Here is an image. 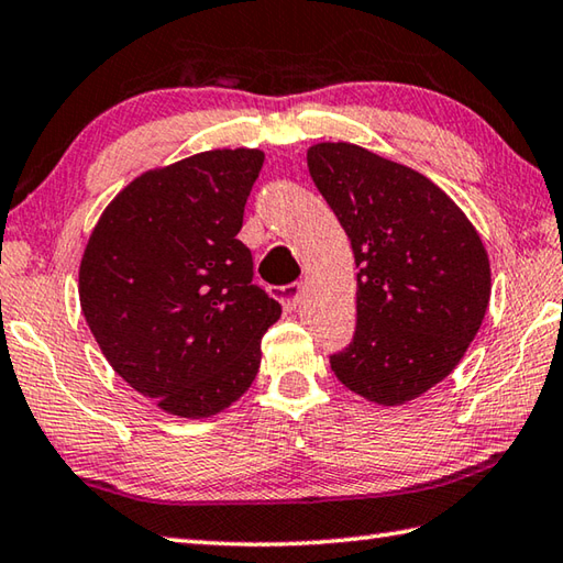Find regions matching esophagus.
I'll list each match as a JSON object with an SVG mask.
<instances>
[{"label": "esophagus", "instance_id": "obj_1", "mask_svg": "<svg viewBox=\"0 0 563 563\" xmlns=\"http://www.w3.org/2000/svg\"><path fill=\"white\" fill-rule=\"evenodd\" d=\"M275 297H278L283 310H297V305H300V297H302V285L300 283H290V285H283V288L275 290Z\"/></svg>", "mask_w": 563, "mask_h": 563}]
</instances>
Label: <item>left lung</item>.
<instances>
[{
  "mask_svg": "<svg viewBox=\"0 0 563 563\" xmlns=\"http://www.w3.org/2000/svg\"><path fill=\"white\" fill-rule=\"evenodd\" d=\"M317 190L356 258V334L332 356L351 393L405 405L464 358L490 302V261L476 227L422 173L354 143L307 148Z\"/></svg>",
  "mask_w": 563,
  "mask_h": 563,
  "instance_id": "1",
  "label": "left lung"
}]
</instances>
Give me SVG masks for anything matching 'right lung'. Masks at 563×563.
I'll list each match as a JSON object with an SVG mask.
<instances>
[{
  "mask_svg": "<svg viewBox=\"0 0 563 563\" xmlns=\"http://www.w3.org/2000/svg\"><path fill=\"white\" fill-rule=\"evenodd\" d=\"M266 153L214 148L141 173L80 261L87 327L121 378L163 412L205 420L244 395L280 305L251 285L236 234Z\"/></svg>",
  "mask_w": 563,
  "mask_h": 563,
  "instance_id": "1",
  "label": "right lung"
}]
</instances>
